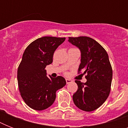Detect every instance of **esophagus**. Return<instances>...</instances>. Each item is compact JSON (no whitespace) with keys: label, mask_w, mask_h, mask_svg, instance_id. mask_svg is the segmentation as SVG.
Segmentation results:
<instances>
[{"label":"esophagus","mask_w":128,"mask_h":128,"mask_svg":"<svg viewBox=\"0 0 128 128\" xmlns=\"http://www.w3.org/2000/svg\"><path fill=\"white\" fill-rule=\"evenodd\" d=\"M66 82L67 84H70V83L72 82L73 81H72V80H70V79H66Z\"/></svg>","instance_id":"esophagus-1"}]
</instances>
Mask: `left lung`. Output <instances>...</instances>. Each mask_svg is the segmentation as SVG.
Segmentation results:
<instances>
[{
	"label": "left lung",
	"instance_id": "8db88e82",
	"mask_svg": "<svg viewBox=\"0 0 128 128\" xmlns=\"http://www.w3.org/2000/svg\"><path fill=\"white\" fill-rule=\"evenodd\" d=\"M68 41L80 50L78 73L84 70L87 80L86 83L75 80L78 90L73 95V101L83 111H94L104 103L111 90L112 68L108 54L99 43L90 37H68Z\"/></svg>",
	"mask_w": 128,
	"mask_h": 128
}]
</instances>
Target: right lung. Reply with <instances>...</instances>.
Masks as SVG:
<instances>
[{"label": "right lung", "instance_id": "right-lung-1", "mask_svg": "<svg viewBox=\"0 0 128 128\" xmlns=\"http://www.w3.org/2000/svg\"><path fill=\"white\" fill-rule=\"evenodd\" d=\"M66 38L44 36L33 41L25 49L17 71L19 91L24 102L35 110L52 105L56 92L66 85L62 76L48 78L45 68L52 64L56 48Z\"/></svg>", "mask_w": 128, "mask_h": 128}]
</instances>
